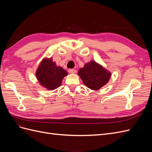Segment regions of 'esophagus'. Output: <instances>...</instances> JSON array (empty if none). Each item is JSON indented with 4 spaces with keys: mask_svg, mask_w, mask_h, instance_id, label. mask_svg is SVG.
I'll list each match as a JSON object with an SVG mask.
<instances>
[{
    "mask_svg": "<svg viewBox=\"0 0 152 152\" xmlns=\"http://www.w3.org/2000/svg\"><path fill=\"white\" fill-rule=\"evenodd\" d=\"M68 73H76V70H74V69H69Z\"/></svg>",
    "mask_w": 152,
    "mask_h": 152,
    "instance_id": "esophagus-1",
    "label": "esophagus"
}]
</instances>
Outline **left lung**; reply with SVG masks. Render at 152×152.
Instances as JSON below:
<instances>
[{
	"label": "left lung",
	"mask_w": 152,
	"mask_h": 152,
	"mask_svg": "<svg viewBox=\"0 0 152 152\" xmlns=\"http://www.w3.org/2000/svg\"><path fill=\"white\" fill-rule=\"evenodd\" d=\"M78 75L85 86L94 91L99 90L107 84L111 77L110 72L95 61L87 63L83 68L79 69Z\"/></svg>",
	"instance_id": "left-lung-1"
}]
</instances>
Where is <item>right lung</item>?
Here are the masks:
<instances>
[{
    "mask_svg": "<svg viewBox=\"0 0 152 152\" xmlns=\"http://www.w3.org/2000/svg\"><path fill=\"white\" fill-rule=\"evenodd\" d=\"M36 77L39 84L49 91L58 88L61 84L62 80L68 75L66 70L57 66L52 58H44L36 70Z\"/></svg>",
    "mask_w": 152,
    "mask_h": 152,
    "instance_id": "right-lung-1",
    "label": "right lung"
}]
</instances>
